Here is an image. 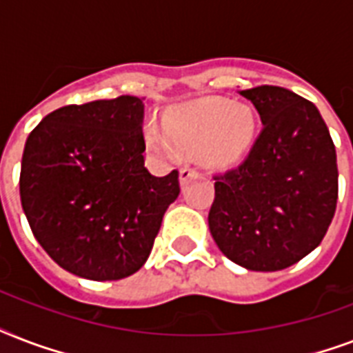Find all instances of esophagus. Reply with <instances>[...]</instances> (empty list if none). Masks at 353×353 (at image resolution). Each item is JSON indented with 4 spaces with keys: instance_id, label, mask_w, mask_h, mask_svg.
<instances>
[{
    "instance_id": "1",
    "label": "esophagus",
    "mask_w": 353,
    "mask_h": 353,
    "mask_svg": "<svg viewBox=\"0 0 353 353\" xmlns=\"http://www.w3.org/2000/svg\"><path fill=\"white\" fill-rule=\"evenodd\" d=\"M196 176H198V170H196V168H194V166H190V165H185L181 168V172H179V179H181V185H187V183Z\"/></svg>"
}]
</instances>
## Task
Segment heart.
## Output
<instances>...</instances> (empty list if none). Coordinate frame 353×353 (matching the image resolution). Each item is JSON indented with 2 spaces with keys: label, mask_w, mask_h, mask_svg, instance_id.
<instances>
[{
  "label": "heart",
  "mask_w": 353,
  "mask_h": 353,
  "mask_svg": "<svg viewBox=\"0 0 353 353\" xmlns=\"http://www.w3.org/2000/svg\"><path fill=\"white\" fill-rule=\"evenodd\" d=\"M254 137V115L249 108L234 106L220 99H205L190 106L172 110L165 119V133L157 128L146 130L150 146L163 154L179 150H199L210 161L231 165L245 154Z\"/></svg>",
  "instance_id": "obj_1"
}]
</instances>
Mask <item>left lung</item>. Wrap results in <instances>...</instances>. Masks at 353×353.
Returning a JSON list of instances; mask_svg holds the SVG:
<instances>
[{
	"label": "left lung",
	"instance_id": "obj_1",
	"mask_svg": "<svg viewBox=\"0 0 353 353\" xmlns=\"http://www.w3.org/2000/svg\"><path fill=\"white\" fill-rule=\"evenodd\" d=\"M240 95L263 128L240 165L214 174L209 229L241 268L280 271L310 254L334 220L337 155L313 102L279 85Z\"/></svg>",
	"mask_w": 353,
	"mask_h": 353
}]
</instances>
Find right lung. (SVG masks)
<instances>
[{
	"label": "right lung",
	"instance_id": "1",
	"mask_svg": "<svg viewBox=\"0 0 353 353\" xmlns=\"http://www.w3.org/2000/svg\"><path fill=\"white\" fill-rule=\"evenodd\" d=\"M144 104L137 97L69 104L25 143L19 196L46 252L82 279L121 280L143 268L179 172L144 166Z\"/></svg>",
	"mask_w": 353,
	"mask_h": 353
}]
</instances>
